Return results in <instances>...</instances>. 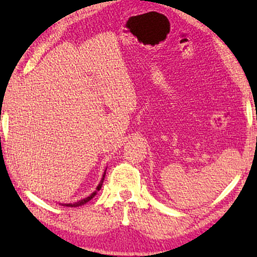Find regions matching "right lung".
I'll return each instance as SVG.
<instances>
[{
	"instance_id": "add662e5",
	"label": "right lung",
	"mask_w": 257,
	"mask_h": 257,
	"mask_svg": "<svg viewBox=\"0 0 257 257\" xmlns=\"http://www.w3.org/2000/svg\"><path fill=\"white\" fill-rule=\"evenodd\" d=\"M106 171V170H105ZM105 171H104V175H103V177H102V179H101V181H99V184H98V186L96 187V190L94 191V193H92L89 195L88 197H86V198H82V199H80L79 202H76V203H73V204H62L63 206H69V207H77V206H81V205H84V204H86L87 202H89L90 199H92L95 195H96V193L97 191L102 188V185H103V181H104V177H105Z\"/></svg>"
}]
</instances>
